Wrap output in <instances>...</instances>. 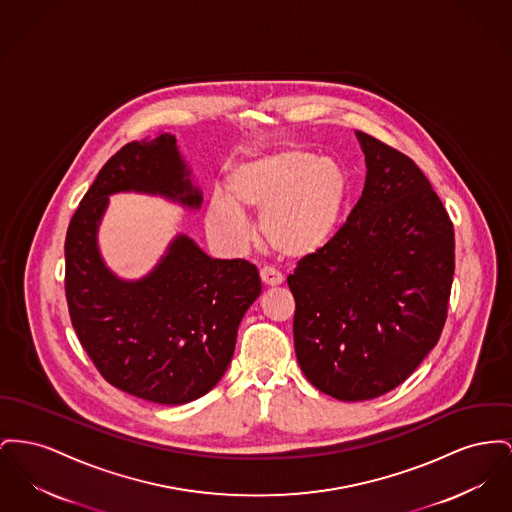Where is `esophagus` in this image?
<instances>
[{
    "label": "esophagus",
    "instance_id": "34e87169",
    "mask_svg": "<svg viewBox=\"0 0 512 512\" xmlns=\"http://www.w3.org/2000/svg\"><path fill=\"white\" fill-rule=\"evenodd\" d=\"M261 280L267 288H274V286H280L284 282V276L280 272L274 271V269L265 267V269H261Z\"/></svg>",
    "mask_w": 512,
    "mask_h": 512
}]
</instances>
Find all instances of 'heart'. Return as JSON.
Listing matches in <instances>:
<instances>
[{
    "mask_svg": "<svg viewBox=\"0 0 512 512\" xmlns=\"http://www.w3.org/2000/svg\"><path fill=\"white\" fill-rule=\"evenodd\" d=\"M226 193L212 195L207 228L230 251L251 240L245 212L261 214L263 238L284 257L305 259L331 243L350 199L344 166L305 149L259 154L236 164Z\"/></svg>",
    "mask_w": 512,
    "mask_h": 512,
    "instance_id": "1",
    "label": "heart"
}]
</instances>
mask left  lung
I'll use <instances>...</instances> for the list:
<instances>
[{
	"instance_id": "obj_1",
	"label": "left lung",
	"mask_w": 512,
	"mask_h": 512,
	"mask_svg": "<svg viewBox=\"0 0 512 512\" xmlns=\"http://www.w3.org/2000/svg\"><path fill=\"white\" fill-rule=\"evenodd\" d=\"M365 185L346 224L288 276L307 381L344 402L404 383L439 342L454 274L441 199L402 152L356 131Z\"/></svg>"
}]
</instances>
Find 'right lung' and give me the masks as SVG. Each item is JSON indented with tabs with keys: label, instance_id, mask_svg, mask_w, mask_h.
I'll list each match as a JSON object with an SVG mask.
<instances>
[{
	"label": "right lung",
	"instance_id": "obj_1",
	"mask_svg": "<svg viewBox=\"0 0 512 512\" xmlns=\"http://www.w3.org/2000/svg\"><path fill=\"white\" fill-rule=\"evenodd\" d=\"M158 195L189 211L203 193L176 135L127 143L83 197L65 238V296L73 329L102 377L137 398L180 406L212 391L226 373L238 327L261 294L255 265L212 259L178 234L149 274L110 271L98 230L116 193Z\"/></svg>",
	"mask_w": 512,
	"mask_h": 512
}]
</instances>
